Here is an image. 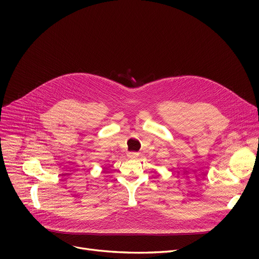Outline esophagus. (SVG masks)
<instances>
[{
	"label": "esophagus",
	"mask_w": 259,
	"mask_h": 259,
	"mask_svg": "<svg viewBox=\"0 0 259 259\" xmlns=\"http://www.w3.org/2000/svg\"><path fill=\"white\" fill-rule=\"evenodd\" d=\"M127 156H128L129 158H137V157L139 156V153H138V152H128Z\"/></svg>",
	"instance_id": "34e87169"
}]
</instances>
